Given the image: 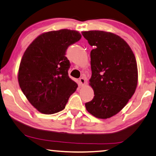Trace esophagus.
Here are the masks:
<instances>
[{"label":"esophagus","instance_id":"1","mask_svg":"<svg viewBox=\"0 0 156 156\" xmlns=\"http://www.w3.org/2000/svg\"><path fill=\"white\" fill-rule=\"evenodd\" d=\"M79 81H80V85L81 86H83L85 85V80L83 78H80L79 79Z\"/></svg>","mask_w":156,"mask_h":156}]
</instances>
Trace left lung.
Here are the masks:
<instances>
[{
  "label": "left lung",
  "mask_w": 156,
  "mask_h": 156,
  "mask_svg": "<svg viewBox=\"0 0 156 156\" xmlns=\"http://www.w3.org/2000/svg\"><path fill=\"white\" fill-rule=\"evenodd\" d=\"M90 45L92 76L90 85L94 90L92 101L85 107L94 117L106 119L117 114L134 94L138 71L131 48L122 38L103 31H83Z\"/></svg>",
  "instance_id": "8db88e82"
}]
</instances>
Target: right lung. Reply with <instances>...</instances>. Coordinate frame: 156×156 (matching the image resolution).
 Returning a JSON list of instances; mask_svg holds the SVG:
<instances>
[{"label":"right lung","instance_id":"add662e5","mask_svg":"<svg viewBox=\"0 0 156 156\" xmlns=\"http://www.w3.org/2000/svg\"><path fill=\"white\" fill-rule=\"evenodd\" d=\"M81 38L78 31L61 29L42 34L30 44L21 60L18 73L20 87L39 112H59L78 85L69 78L71 64L67 48Z\"/></svg>","mask_w":156,"mask_h":156}]
</instances>
